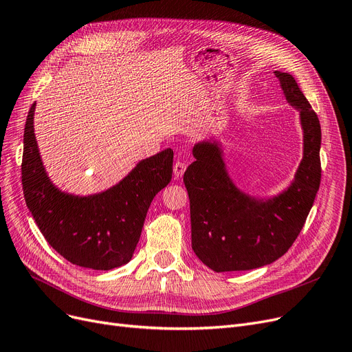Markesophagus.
Masks as SVG:
<instances>
[{"instance_id":"34e87169","label":"esophagus","mask_w":352,"mask_h":352,"mask_svg":"<svg viewBox=\"0 0 352 352\" xmlns=\"http://www.w3.org/2000/svg\"><path fill=\"white\" fill-rule=\"evenodd\" d=\"M186 168H187V165L184 164V162H181V161H177L175 164H174V177L178 179V178H181L182 177V174H184V171H186Z\"/></svg>"}]
</instances>
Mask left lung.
I'll list each match as a JSON object with an SVG mask.
<instances>
[{"mask_svg":"<svg viewBox=\"0 0 352 352\" xmlns=\"http://www.w3.org/2000/svg\"><path fill=\"white\" fill-rule=\"evenodd\" d=\"M286 102L299 112L303 154L294 179L280 192L257 197L228 174L224 146L203 140L184 173L190 198L191 246L214 272L262 267L278 261L300 233L320 182V125L292 74L274 72Z\"/></svg>","mask_w":352,"mask_h":352,"instance_id":"obj_1","label":"left lung"}]
</instances>
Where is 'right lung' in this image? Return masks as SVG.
<instances>
[{
  "label": "right lung",
  "instance_id": "obj_1",
  "mask_svg": "<svg viewBox=\"0 0 352 352\" xmlns=\"http://www.w3.org/2000/svg\"><path fill=\"white\" fill-rule=\"evenodd\" d=\"M33 103L25 120L21 181L25 204L50 246L70 263L94 270L126 265L140 241L148 208L173 178L166 148L136 164L118 184L79 195L60 190L43 164Z\"/></svg>",
  "mask_w": 352,
  "mask_h": 352
}]
</instances>
